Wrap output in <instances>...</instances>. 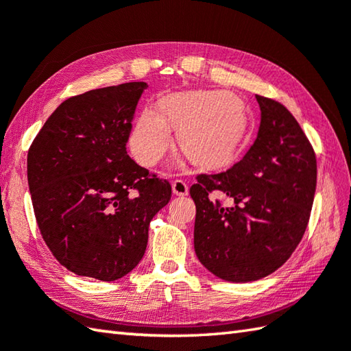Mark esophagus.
<instances>
[{
	"instance_id": "34e87169",
	"label": "esophagus",
	"mask_w": 351,
	"mask_h": 351,
	"mask_svg": "<svg viewBox=\"0 0 351 351\" xmlns=\"http://www.w3.org/2000/svg\"><path fill=\"white\" fill-rule=\"evenodd\" d=\"M171 191H173V195H176V196H187L189 195V187L184 181L176 180V181L171 182Z\"/></svg>"
}]
</instances>
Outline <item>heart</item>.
Segmentation results:
<instances>
[{"label":"heart","instance_id":"1","mask_svg":"<svg viewBox=\"0 0 351 351\" xmlns=\"http://www.w3.org/2000/svg\"><path fill=\"white\" fill-rule=\"evenodd\" d=\"M178 143L193 164L219 169L234 161L249 131V110L238 96L219 90H185L164 96L156 107L141 110L130 134L134 156L154 166L171 143Z\"/></svg>","mask_w":351,"mask_h":351}]
</instances>
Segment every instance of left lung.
<instances>
[{
	"label": "left lung",
	"instance_id": "obj_1",
	"mask_svg": "<svg viewBox=\"0 0 351 351\" xmlns=\"http://www.w3.org/2000/svg\"><path fill=\"white\" fill-rule=\"evenodd\" d=\"M261 123L255 143L226 171L200 175L190 195L196 204L195 252L228 282H252L285 264L306 230L317 185V160L294 116L256 95ZM234 199L221 207L209 193Z\"/></svg>",
	"mask_w": 351,
	"mask_h": 351
}]
</instances>
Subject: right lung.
I'll use <instances>...</instances> for the list:
<instances>
[{
  "instance_id": "right-lung-1",
  "label": "right lung",
  "mask_w": 351,
  "mask_h": 351,
  "mask_svg": "<svg viewBox=\"0 0 351 351\" xmlns=\"http://www.w3.org/2000/svg\"><path fill=\"white\" fill-rule=\"evenodd\" d=\"M143 81L95 88L56 108L27 156L34 215L56 259L78 276L123 278L145 255L149 223L171 196L126 152Z\"/></svg>"
}]
</instances>
